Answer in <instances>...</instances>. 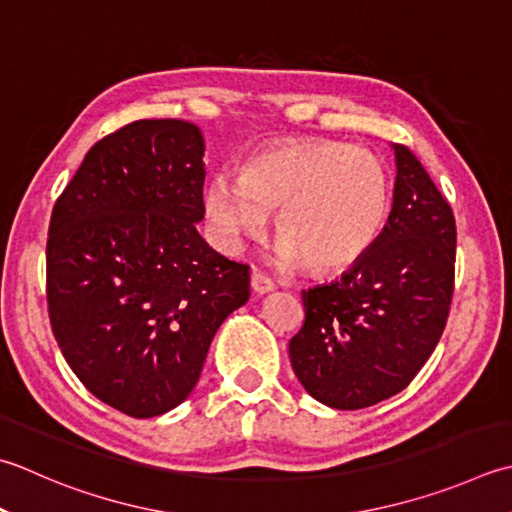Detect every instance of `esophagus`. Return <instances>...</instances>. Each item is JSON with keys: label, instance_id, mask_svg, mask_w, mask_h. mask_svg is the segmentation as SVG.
<instances>
[{"label": "esophagus", "instance_id": "obj_1", "mask_svg": "<svg viewBox=\"0 0 512 512\" xmlns=\"http://www.w3.org/2000/svg\"><path fill=\"white\" fill-rule=\"evenodd\" d=\"M250 286H253V290H255L257 295H266V293H270V290L275 288V282L268 275L255 270V273L250 275Z\"/></svg>", "mask_w": 512, "mask_h": 512}]
</instances>
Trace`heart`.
<instances>
[{
	"instance_id": "obj_1",
	"label": "heart",
	"mask_w": 512,
	"mask_h": 512,
	"mask_svg": "<svg viewBox=\"0 0 512 512\" xmlns=\"http://www.w3.org/2000/svg\"><path fill=\"white\" fill-rule=\"evenodd\" d=\"M219 242L239 248L275 215L279 257L315 273L357 264L390 215V179L370 150L302 139L253 155L242 175L219 173L204 190Z\"/></svg>"
}]
</instances>
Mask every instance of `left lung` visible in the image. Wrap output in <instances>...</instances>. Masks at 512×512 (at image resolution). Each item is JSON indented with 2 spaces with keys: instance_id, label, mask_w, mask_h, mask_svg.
<instances>
[{
  "instance_id": "obj_1",
  "label": "left lung",
  "mask_w": 512,
  "mask_h": 512,
  "mask_svg": "<svg viewBox=\"0 0 512 512\" xmlns=\"http://www.w3.org/2000/svg\"><path fill=\"white\" fill-rule=\"evenodd\" d=\"M395 193L375 246L342 279L308 288L290 364L310 397L359 410L404 390L444 333L455 286L453 208L395 144Z\"/></svg>"
}]
</instances>
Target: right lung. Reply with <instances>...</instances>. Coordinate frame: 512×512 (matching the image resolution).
Returning a JSON list of instances; mask_svg holds the SVG:
<instances>
[{
  "mask_svg": "<svg viewBox=\"0 0 512 512\" xmlns=\"http://www.w3.org/2000/svg\"><path fill=\"white\" fill-rule=\"evenodd\" d=\"M204 137L182 119H139L88 150L57 197L46 244L48 317L90 393L148 419L195 388L250 268L197 233Z\"/></svg>",
  "mask_w": 512,
  "mask_h": 512,
  "instance_id": "add662e5",
  "label": "right lung"
}]
</instances>
